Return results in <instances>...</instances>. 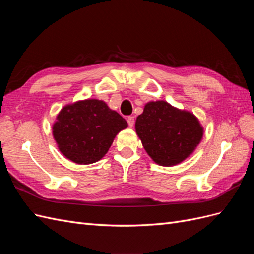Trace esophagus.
<instances>
[{
    "instance_id": "1",
    "label": "esophagus",
    "mask_w": 254,
    "mask_h": 254,
    "mask_svg": "<svg viewBox=\"0 0 254 254\" xmlns=\"http://www.w3.org/2000/svg\"><path fill=\"white\" fill-rule=\"evenodd\" d=\"M127 122H128V125H129L130 127H132V126L134 125V118H133V117H128Z\"/></svg>"
}]
</instances>
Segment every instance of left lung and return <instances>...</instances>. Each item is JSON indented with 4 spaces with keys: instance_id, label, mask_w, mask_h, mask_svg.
Listing matches in <instances>:
<instances>
[{
    "instance_id": "1",
    "label": "left lung",
    "mask_w": 254,
    "mask_h": 254,
    "mask_svg": "<svg viewBox=\"0 0 254 254\" xmlns=\"http://www.w3.org/2000/svg\"><path fill=\"white\" fill-rule=\"evenodd\" d=\"M135 131L145 150L160 165L187 159L200 142L203 129L193 114L163 101L150 102L136 118Z\"/></svg>"
}]
</instances>
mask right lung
<instances>
[{"instance_id": "1", "label": "right lung", "mask_w": 254, "mask_h": 254, "mask_svg": "<svg viewBox=\"0 0 254 254\" xmlns=\"http://www.w3.org/2000/svg\"><path fill=\"white\" fill-rule=\"evenodd\" d=\"M127 122L106 103L87 99L65 106L53 126L60 151L77 164H91L102 159Z\"/></svg>"}]
</instances>
